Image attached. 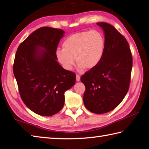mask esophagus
<instances>
[{"mask_svg":"<svg viewBox=\"0 0 149 149\" xmlns=\"http://www.w3.org/2000/svg\"><path fill=\"white\" fill-rule=\"evenodd\" d=\"M76 78H77V81H79L80 80V76L79 74H77V76H76Z\"/></svg>","mask_w":149,"mask_h":149,"instance_id":"esophagus-1","label":"esophagus"}]
</instances>
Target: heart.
Here are the masks:
<instances>
[{
  "mask_svg": "<svg viewBox=\"0 0 149 149\" xmlns=\"http://www.w3.org/2000/svg\"><path fill=\"white\" fill-rule=\"evenodd\" d=\"M105 46L104 37L100 31L92 30L77 32L65 39L63 49H57L56 57L65 70L71 71L76 61L80 69H92L101 62Z\"/></svg>",
  "mask_w": 149,
  "mask_h": 149,
  "instance_id": "heart-1",
  "label": "heart"
}]
</instances>
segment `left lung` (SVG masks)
Masks as SVG:
<instances>
[{
  "mask_svg": "<svg viewBox=\"0 0 149 149\" xmlns=\"http://www.w3.org/2000/svg\"><path fill=\"white\" fill-rule=\"evenodd\" d=\"M104 32L105 50L101 62L81 76L85 86L84 102L94 113H107L116 108L130 87L133 57L130 45L113 26L97 23Z\"/></svg>",
  "mask_w": 149,
  "mask_h": 149,
  "instance_id": "obj_1",
  "label": "left lung"
}]
</instances>
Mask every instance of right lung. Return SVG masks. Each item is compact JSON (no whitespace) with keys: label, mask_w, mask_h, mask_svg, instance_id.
<instances>
[{"label":"right lung","mask_w":149,"mask_h":149,"mask_svg":"<svg viewBox=\"0 0 149 149\" xmlns=\"http://www.w3.org/2000/svg\"><path fill=\"white\" fill-rule=\"evenodd\" d=\"M65 32L49 27L33 32L19 45L13 73L20 97L34 113L52 116L63 108L64 92L76 82L74 72L58 63L56 51Z\"/></svg>","instance_id":"obj_1"}]
</instances>
